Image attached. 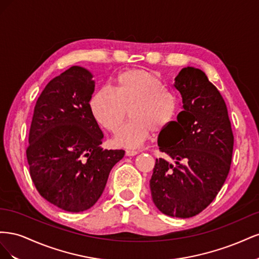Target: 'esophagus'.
<instances>
[{"instance_id":"obj_1","label":"esophagus","mask_w":259,"mask_h":259,"mask_svg":"<svg viewBox=\"0 0 259 259\" xmlns=\"http://www.w3.org/2000/svg\"><path fill=\"white\" fill-rule=\"evenodd\" d=\"M138 153L137 150H132V149H128V150L125 151V154H126L127 156H134Z\"/></svg>"}]
</instances>
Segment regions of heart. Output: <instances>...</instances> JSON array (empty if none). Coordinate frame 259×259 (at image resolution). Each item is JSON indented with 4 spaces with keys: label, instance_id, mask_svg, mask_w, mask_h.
Instances as JSON below:
<instances>
[{
    "label": "heart",
    "instance_id": "b5f03b06",
    "mask_svg": "<svg viewBox=\"0 0 259 259\" xmlns=\"http://www.w3.org/2000/svg\"><path fill=\"white\" fill-rule=\"evenodd\" d=\"M90 109L99 125L111 133L131 122L115 142L125 147L143 144L151 132H160L173 120L177 110L174 94L164 89L161 80L143 69H131L115 77L114 89L101 88L93 94Z\"/></svg>",
    "mask_w": 259,
    "mask_h": 259
}]
</instances>
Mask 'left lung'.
<instances>
[{
	"label": "left lung",
	"instance_id": "left-lung-1",
	"mask_svg": "<svg viewBox=\"0 0 259 259\" xmlns=\"http://www.w3.org/2000/svg\"><path fill=\"white\" fill-rule=\"evenodd\" d=\"M174 86L183 111L160 133L158 145L175 164L156 159L150 189L163 214L189 218L221 191L230 170L233 134L225 100L202 70L182 69Z\"/></svg>",
	"mask_w": 259,
	"mask_h": 259
}]
</instances>
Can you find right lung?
<instances>
[{"instance_id": "obj_1", "label": "right lung", "mask_w": 259, "mask_h": 259, "mask_svg": "<svg viewBox=\"0 0 259 259\" xmlns=\"http://www.w3.org/2000/svg\"><path fill=\"white\" fill-rule=\"evenodd\" d=\"M94 89L92 73L82 67L54 77L36 100L29 132L26 152L36 190L72 213L95 204L125 153L100 147L104 134L90 109Z\"/></svg>"}]
</instances>
